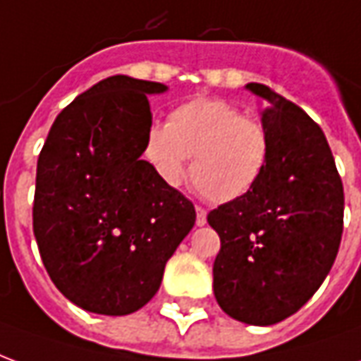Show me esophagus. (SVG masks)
Returning <instances> with one entry per match:
<instances>
[{"label": "esophagus", "mask_w": 361, "mask_h": 361, "mask_svg": "<svg viewBox=\"0 0 361 361\" xmlns=\"http://www.w3.org/2000/svg\"><path fill=\"white\" fill-rule=\"evenodd\" d=\"M195 211H197V226H204L207 224V209H203V207H199L197 204L195 207Z\"/></svg>", "instance_id": "obj_1"}]
</instances>
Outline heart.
I'll use <instances>...</instances> for the list:
<instances>
[{
  "instance_id": "heart-1",
  "label": "heart",
  "mask_w": 361,
  "mask_h": 361,
  "mask_svg": "<svg viewBox=\"0 0 361 361\" xmlns=\"http://www.w3.org/2000/svg\"><path fill=\"white\" fill-rule=\"evenodd\" d=\"M145 157L172 188L183 181L188 157H193L189 173L199 193L212 203H232L263 178L271 137L226 100L195 98L173 108L166 126L150 127Z\"/></svg>"
}]
</instances>
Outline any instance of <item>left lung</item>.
<instances>
[{
  "instance_id": "1",
  "label": "left lung",
  "mask_w": 361,
  "mask_h": 361,
  "mask_svg": "<svg viewBox=\"0 0 361 361\" xmlns=\"http://www.w3.org/2000/svg\"><path fill=\"white\" fill-rule=\"evenodd\" d=\"M245 89L267 104L271 158L247 195L209 212L220 235L214 298L247 325H274L302 307L331 271L344 228V189L321 127L274 90Z\"/></svg>"
}]
</instances>
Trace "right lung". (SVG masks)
<instances>
[{
    "label": "right lung",
    "mask_w": 361,
    "mask_h": 361,
    "mask_svg": "<svg viewBox=\"0 0 361 361\" xmlns=\"http://www.w3.org/2000/svg\"><path fill=\"white\" fill-rule=\"evenodd\" d=\"M162 82L114 75L61 110L36 168L32 230L61 294L82 310L127 315L157 294L166 261L195 224L188 197L147 160V94Z\"/></svg>",
    "instance_id": "1"
}]
</instances>
